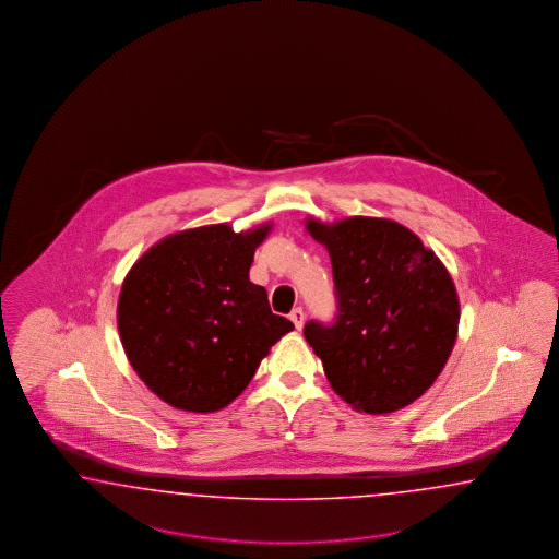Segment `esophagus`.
Here are the masks:
<instances>
[{
	"instance_id": "1",
	"label": "esophagus",
	"mask_w": 559,
	"mask_h": 559,
	"mask_svg": "<svg viewBox=\"0 0 559 559\" xmlns=\"http://www.w3.org/2000/svg\"><path fill=\"white\" fill-rule=\"evenodd\" d=\"M290 322L295 323V328H297V330H301V328H304L305 311L301 307H297V309H293V311H290Z\"/></svg>"
}]
</instances>
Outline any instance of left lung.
<instances>
[{"label":"left lung","instance_id":"left-lung-1","mask_svg":"<svg viewBox=\"0 0 559 559\" xmlns=\"http://www.w3.org/2000/svg\"><path fill=\"white\" fill-rule=\"evenodd\" d=\"M305 227L330 254L338 297L336 322L304 330L332 390L356 412L409 406L437 381L457 340L451 274L395 221L307 219Z\"/></svg>","mask_w":559,"mask_h":559}]
</instances>
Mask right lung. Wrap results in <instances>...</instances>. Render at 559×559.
<instances>
[{
    "mask_svg": "<svg viewBox=\"0 0 559 559\" xmlns=\"http://www.w3.org/2000/svg\"><path fill=\"white\" fill-rule=\"evenodd\" d=\"M272 223L236 234L203 225L159 239L127 272L117 323L139 379L187 412L229 406L293 323L250 281Z\"/></svg>",
    "mask_w": 559,
    "mask_h": 559,
    "instance_id": "add662e5",
    "label": "right lung"
}]
</instances>
